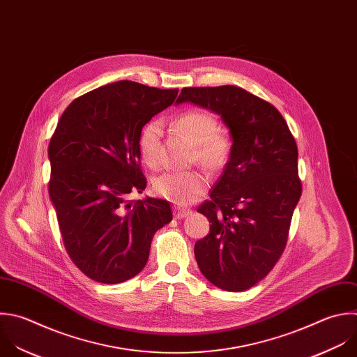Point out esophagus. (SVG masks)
Returning a JSON list of instances; mask_svg holds the SVG:
<instances>
[{
	"mask_svg": "<svg viewBox=\"0 0 357 357\" xmlns=\"http://www.w3.org/2000/svg\"><path fill=\"white\" fill-rule=\"evenodd\" d=\"M190 213H192L190 208L181 207V206H175V207H174V215H175V218H178V220L188 217Z\"/></svg>",
	"mask_w": 357,
	"mask_h": 357,
	"instance_id": "1",
	"label": "esophagus"
}]
</instances>
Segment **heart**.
Listing matches in <instances>:
<instances>
[{"label":"heart","mask_w":357,"mask_h":357,"mask_svg":"<svg viewBox=\"0 0 357 357\" xmlns=\"http://www.w3.org/2000/svg\"><path fill=\"white\" fill-rule=\"evenodd\" d=\"M175 128L196 144L197 160L206 167L217 169L225 164L231 150L229 137L217 129L215 119L203 110H188L176 121ZM161 123L153 121L144 126L139 137L142 158L151 167L158 162ZM208 178L199 169L168 171L154 181V190L176 204H188L206 192Z\"/></svg>","instance_id":"1"}]
</instances>
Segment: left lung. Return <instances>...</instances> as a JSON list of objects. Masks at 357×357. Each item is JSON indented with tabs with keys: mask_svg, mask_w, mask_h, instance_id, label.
Returning a JSON list of instances; mask_svg holds the SVG:
<instances>
[{
	"mask_svg": "<svg viewBox=\"0 0 357 357\" xmlns=\"http://www.w3.org/2000/svg\"><path fill=\"white\" fill-rule=\"evenodd\" d=\"M183 102L218 114L232 142L211 200L197 208L211 225L195 244V258L211 284L244 291L284 251L301 196L297 146L279 110L240 86L183 88L176 103Z\"/></svg>",
	"mask_w": 357,
	"mask_h": 357,
	"instance_id": "8db88e82",
	"label": "left lung"
}]
</instances>
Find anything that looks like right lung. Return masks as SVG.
<instances>
[{"label": "right lung", "instance_id": "right-lung-1", "mask_svg": "<svg viewBox=\"0 0 357 357\" xmlns=\"http://www.w3.org/2000/svg\"><path fill=\"white\" fill-rule=\"evenodd\" d=\"M179 89L117 81L75 100L49 144V195L74 265L95 282L116 284L139 275L154 234L172 220L167 200L146 197L139 137Z\"/></svg>", "mask_w": 357, "mask_h": 357}]
</instances>
